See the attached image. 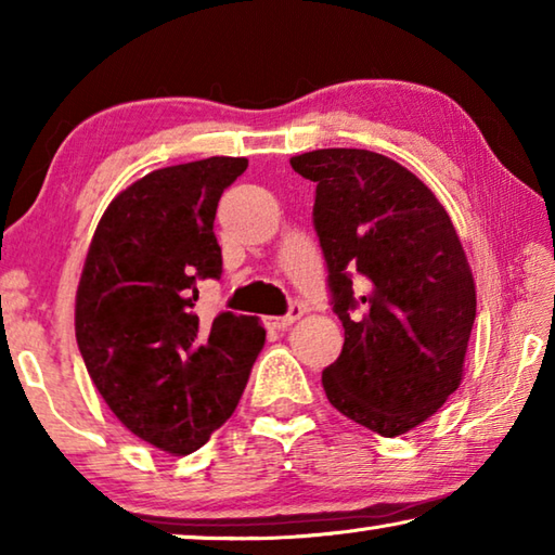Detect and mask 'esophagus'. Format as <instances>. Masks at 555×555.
<instances>
[{
  "mask_svg": "<svg viewBox=\"0 0 555 555\" xmlns=\"http://www.w3.org/2000/svg\"><path fill=\"white\" fill-rule=\"evenodd\" d=\"M300 315H304V308H300V304H291L286 315L264 318V325H267V327H274V331H284V327H288L291 323H296Z\"/></svg>",
  "mask_w": 555,
  "mask_h": 555,
  "instance_id": "1",
  "label": "esophagus"
}]
</instances>
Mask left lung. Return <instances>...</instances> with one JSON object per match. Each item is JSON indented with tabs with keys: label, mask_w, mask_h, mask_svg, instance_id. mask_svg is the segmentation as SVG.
<instances>
[{
	"label": "left lung",
	"mask_w": 555,
	"mask_h": 555,
	"mask_svg": "<svg viewBox=\"0 0 555 555\" xmlns=\"http://www.w3.org/2000/svg\"><path fill=\"white\" fill-rule=\"evenodd\" d=\"M315 183L313 228L345 345L323 370L327 401L379 436H401L463 379L475 281L443 205L406 168L367 149L291 158Z\"/></svg>",
	"instance_id": "obj_1"
}]
</instances>
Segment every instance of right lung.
<instances>
[{
	"label": "right lung",
	"instance_id": "obj_1",
	"mask_svg": "<svg viewBox=\"0 0 555 555\" xmlns=\"http://www.w3.org/2000/svg\"><path fill=\"white\" fill-rule=\"evenodd\" d=\"M247 158L210 156L121 191L92 237L75 298L90 379L131 434L173 455L205 446L237 409L267 340L255 315H195L198 281L220 279L212 232Z\"/></svg>",
	"mask_w": 555,
	"mask_h": 555
}]
</instances>
